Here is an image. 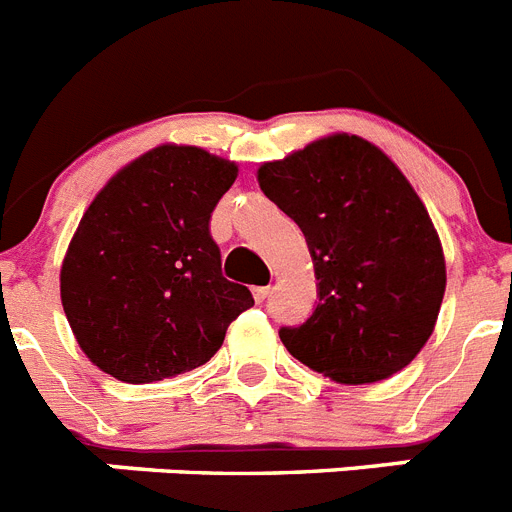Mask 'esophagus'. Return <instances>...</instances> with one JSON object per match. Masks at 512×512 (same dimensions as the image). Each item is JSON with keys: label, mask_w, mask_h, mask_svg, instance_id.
I'll return each mask as SVG.
<instances>
[{"label": "esophagus", "mask_w": 512, "mask_h": 512, "mask_svg": "<svg viewBox=\"0 0 512 512\" xmlns=\"http://www.w3.org/2000/svg\"><path fill=\"white\" fill-rule=\"evenodd\" d=\"M252 294H255L257 302H265L270 296V286H257V289H252Z\"/></svg>", "instance_id": "1"}]
</instances>
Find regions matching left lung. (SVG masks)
I'll return each mask as SVG.
<instances>
[{
	"instance_id": "obj_1",
	"label": "left lung",
	"mask_w": 512,
	"mask_h": 512,
	"mask_svg": "<svg viewBox=\"0 0 512 512\" xmlns=\"http://www.w3.org/2000/svg\"><path fill=\"white\" fill-rule=\"evenodd\" d=\"M260 190L302 229L317 307L283 346L343 385L401 372L435 330L445 294L440 236L409 179L356 135L322 137L260 166Z\"/></svg>"
}]
</instances>
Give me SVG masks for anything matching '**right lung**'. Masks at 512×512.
<instances>
[{"label": "right lung", "mask_w": 512, "mask_h": 512, "mask_svg": "<svg viewBox=\"0 0 512 512\" xmlns=\"http://www.w3.org/2000/svg\"><path fill=\"white\" fill-rule=\"evenodd\" d=\"M236 166L192 145H161L96 195L62 263V307L106 375L143 385L200 367L255 304L226 281L210 213Z\"/></svg>", "instance_id": "1"}]
</instances>
